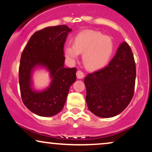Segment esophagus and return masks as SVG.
<instances>
[{
	"label": "esophagus",
	"instance_id": "obj_1",
	"mask_svg": "<svg viewBox=\"0 0 152 152\" xmlns=\"http://www.w3.org/2000/svg\"><path fill=\"white\" fill-rule=\"evenodd\" d=\"M76 76H77L78 78L81 79V78H83V76H84V74H83V71L81 70H78L77 72H76Z\"/></svg>",
	"mask_w": 152,
	"mask_h": 152
}]
</instances>
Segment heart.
Listing matches in <instances>:
<instances>
[{"label":"heart","instance_id":"1","mask_svg":"<svg viewBox=\"0 0 152 152\" xmlns=\"http://www.w3.org/2000/svg\"><path fill=\"white\" fill-rule=\"evenodd\" d=\"M114 49L113 40L101 32L93 30L83 31L75 36L74 44L64 47V54L71 63L77 60L80 53L87 69L98 70L104 67L112 56Z\"/></svg>","mask_w":152,"mask_h":152}]
</instances>
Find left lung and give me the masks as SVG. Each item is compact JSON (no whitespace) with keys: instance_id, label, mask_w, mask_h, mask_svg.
Wrapping results in <instances>:
<instances>
[{"instance_id":"left-lung-1","label":"left lung","mask_w":152,"mask_h":152,"mask_svg":"<svg viewBox=\"0 0 152 152\" xmlns=\"http://www.w3.org/2000/svg\"><path fill=\"white\" fill-rule=\"evenodd\" d=\"M135 80L133 53L128 43L123 42L109 65L84 78L88 109L102 118L119 114L133 98Z\"/></svg>"}]
</instances>
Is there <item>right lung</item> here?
<instances>
[{"label":"right lung","instance_id":"add662e5","mask_svg":"<svg viewBox=\"0 0 152 152\" xmlns=\"http://www.w3.org/2000/svg\"><path fill=\"white\" fill-rule=\"evenodd\" d=\"M72 29L66 25L47 27L35 32L20 57L19 85L24 105L41 116H52L61 111L69 88L76 80V68L64 67V46ZM37 66L48 69L52 77L49 87L42 92L32 88L31 75Z\"/></svg>","mask_w":152,"mask_h":152}]
</instances>
